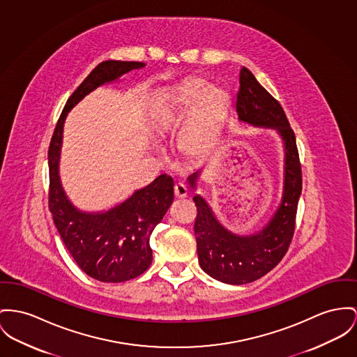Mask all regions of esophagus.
Wrapping results in <instances>:
<instances>
[{
    "instance_id": "1",
    "label": "esophagus",
    "mask_w": 357,
    "mask_h": 357,
    "mask_svg": "<svg viewBox=\"0 0 357 357\" xmlns=\"http://www.w3.org/2000/svg\"><path fill=\"white\" fill-rule=\"evenodd\" d=\"M187 195H188V190L183 183H176L174 184V196L176 197L183 199V197H187Z\"/></svg>"
}]
</instances>
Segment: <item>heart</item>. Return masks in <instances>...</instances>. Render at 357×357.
<instances>
[{"label":"heart","instance_id":"b5f03b06","mask_svg":"<svg viewBox=\"0 0 357 357\" xmlns=\"http://www.w3.org/2000/svg\"><path fill=\"white\" fill-rule=\"evenodd\" d=\"M174 104L190 108L197 104L188 128L181 137L180 147L187 154L202 153L214 139L225 118L230 98L219 88H210V84L200 78H193L183 84L174 97ZM173 107L164 108L160 121L165 123L173 115Z\"/></svg>","mask_w":357,"mask_h":357}]
</instances>
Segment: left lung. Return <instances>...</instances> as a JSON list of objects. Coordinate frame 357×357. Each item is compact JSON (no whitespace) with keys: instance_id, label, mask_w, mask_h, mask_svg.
<instances>
[{"instance_id":"1","label":"left lung","mask_w":357,"mask_h":357,"mask_svg":"<svg viewBox=\"0 0 357 357\" xmlns=\"http://www.w3.org/2000/svg\"><path fill=\"white\" fill-rule=\"evenodd\" d=\"M238 119L253 126L276 128L284 143V190L282 203L269 223L253 236H236L215 218L206 200L196 195L195 236L202 269L227 284L252 283L271 272L284 257L295 231L298 202L302 193V167L294 130L280 102L259 84L246 68L239 70L236 101ZM199 170L188 177L196 188Z\"/></svg>"}]
</instances>
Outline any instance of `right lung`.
Returning <instances> with one entry per match:
<instances>
[{
  "label": "right lung",
  "instance_id": "obj_1",
  "mask_svg": "<svg viewBox=\"0 0 357 357\" xmlns=\"http://www.w3.org/2000/svg\"><path fill=\"white\" fill-rule=\"evenodd\" d=\"M143 66L142 62L124 61L98 63L66 101L48 147V208L54 223L74 261L88 276L104 283L131 280L150 266L149 239L173 203V180L161 174L105 213L78 211L66 197L58 174L63 121L73 107L97 86Z\"/></svg>",
  "mask_w": 357,
  "mask_h": 357
}]
</instances>
